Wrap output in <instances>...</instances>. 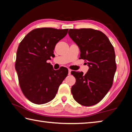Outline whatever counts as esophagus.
<instances>
[{"label": "esophagus", "mask_w": 132, "mask_h": 132, "mask_svg": "<svg viewBox=\"0 0 132 132\" xmlns=\"http://www.w3.org/2000/svg\"><path fill=\"white\" fill-rule=\"evenodd\" d=\"M68 71H69V72H68V75H71V70H70V69H68Z\"/></svg>", "instance_id": "obj_1"}]
</instances>
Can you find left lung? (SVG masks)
I'll use <instances>...</instances> for the list:
<instances>
[{"mask_svg": "<svg viewBox=\"0 0 132 132\" xmlns=\"http://www.w3.org/2000/svg\"><path fill=\"white\" fill-rule=\"evenodd\" d=\"M68 34L79 46L80 57L86 60L89 68L86 75L82 71L71 72L76 80L71 94L82 105H94L101 101L112 86L117 70L114 48L101 31L70 29Z\"/></svg>", "mask_w": 132, "mask_h": 132, "instance_id": "obj_1", "label": "left lung"}]
</instances>
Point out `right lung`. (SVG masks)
<instances>
[{
    "instance_id": "obj_1",
    "label": "right lung",
    "mask_w": 132,
    "mask_h": 132,
    "mask_svg": "<svg viewBox=\"0 0 132 132\" xmlns=\"http://www.w3.org/2000/svg\"><path fill=\"white\" fill-rule=\"evenodd\" d=\"M68 31V29L37 28L29 32L19 44L15 70L22 92L32 103L44 104L52 100L68 76V69L55 70L46 62L53 57L56 44Z\"/></svg>"
}]
</instances>
